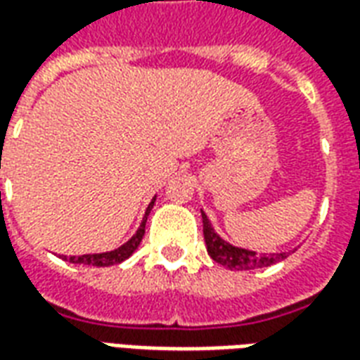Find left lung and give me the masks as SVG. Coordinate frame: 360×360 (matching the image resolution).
I'll return each instance as SVG.
<instances>
[{
	"instance_id": "obj_1",
	"label": "left lung",
	"mask_w": 360,
	"mask_h": 360,
	"mask_svg": "<svg viewBox=\"0 0 360 360\" xmlns=\"http://www.w3.org/2000/svg\"><path fill=\"white\" fill-rule=\"evenodd\" d=\"M202 226H204V241H206V249L212 260H216L218 264L226 266L229 270H257V268H266L283 260L287 257V252H279V255H257L252 250L239 249L233 247L229 243L221 241L218 235L214 233L210 221L204 216L202 212Z\"/></svg>"
}]
</instances>
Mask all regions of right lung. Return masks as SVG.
<instances>
[{
  "label": "right lung",
  "instance_id": "obj_1",
  "mask_svg": "<svg viewBox=\"0 0 360 360\" xmlns=\"http://www.w3.org/2000/svg\"><path fill=\"white\" fill-rule=\"evenodd\" d=\"M152 206H154V200L150 202L148 210L144 214V219H142L141 227H139V231L131 237V241H127L123 247H119V249L111 250V252H102V255H82V257H69L67 260L69 262H73V264H86V266H98V268H103V266H113L119 264V262H123L127 258L133 255L136 247L141 245L142 237H144V227H146V218H148L150 210H152Z\"/></svg>",
  "mask_w": 360,
  "mask_h": 360
}]
</instances>
